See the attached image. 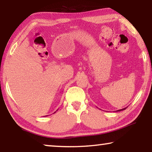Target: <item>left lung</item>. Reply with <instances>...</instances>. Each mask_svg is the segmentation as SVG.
Listing matches in <instances>:
<instances>
[{
    "label": "left lung",
    "instance_id": "1",
    "mask_svg": "<svg viewBox=\"0 0 152 152\" xmlns=\"http://www.w3.org/2000/svg\"><path fill=\"white\" fill-rule=\"evenodd\" d=\"M127 108V107H126ZM126 108H124V109H119V110H116V111H121V110H125Z\"/></svg>",
    "mask_w": 152,
    "mask_h": 152
}]
</instances>
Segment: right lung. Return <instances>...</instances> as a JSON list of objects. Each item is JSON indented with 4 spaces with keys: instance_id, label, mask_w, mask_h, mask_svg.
<instances>
[{
    "instance_id": "obj_1",
    "label": "right lung",
    "mask_w": 152,
    "mask_h": 152,
    "mask_svg": "<svg viewBox=\"0 0 152 152\" xmlns=\"http://www.w3.org/2000/svg\"><path fill=\"white\" fill-rule=\"evenodd\" d=\"M55 113H56V112H55Z\"/></svg>"
}]
</instances>
